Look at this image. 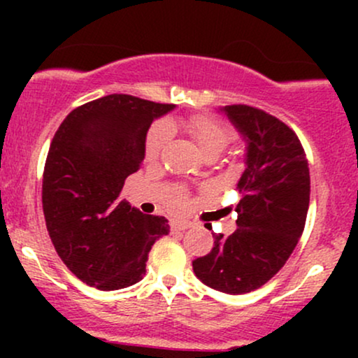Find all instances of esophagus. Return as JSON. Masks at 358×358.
I'll use <instances>...</instances> for the list:
<instances>
[{"label": "esophagus", "instance_id": "esophagus-1", "mask_svg": "<svg viewBox=\"0 0 358 358\" xmlns=\"http://www.w3.org/2000/svg\"><path fill=\"white\" fill-rule=\"evenodd\" d=\"M170 227H171V232H183V231H187L188 227H190V224H188V222L175 220V222H171Z\"/></svg>", "mask_w": 358, "mask_h": 358}]
</instances>
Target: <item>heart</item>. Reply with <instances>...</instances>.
Returning a JSON list of instances; mask_svg holds the SVG:
<instances>
[{"label": "heart", "instance_id": "1", "mask_svg": "<svg viewBox=\"0 0 358 358\" xmlns=\"http://www.w3.org/2000/svg\"><path fill=\"white\" fill-rule=\"evenodd\" d=\"M182 126L207 158H217L236 138V133L231 126L225 124L220 119L207 116V114H196V116L183 119ZM170 138L171 126L168 121H156L150 127L145 141V158L148 163L158 162ZM168 203L175 210H180L185 205V193L182 190L175 192Z\"/></svg>", "mask_w": 358, "mask_h": 358}]
</instances>
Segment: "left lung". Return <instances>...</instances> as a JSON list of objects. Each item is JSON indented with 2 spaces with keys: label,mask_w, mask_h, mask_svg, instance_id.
<instances>
[{
  "label": "left lung",
  "mask_w": 358,
  "mask_h": 358,
  "mask_svg": "<svg viewBox=\"0 0 358 358\" xmlns=\"http://www.w3.org/2000/svg\"><path fill=\"white\" fill-rule=\"evenodd\" d=\"M248 143L237 188V231L213 234V248L193 261L195 276L213 289L244 294L278 273L296 248L310 205V168L293 129L262 109L222 108Z\"/></svg>",
  "instance_id": "left-lung-1"
}]
</instances>
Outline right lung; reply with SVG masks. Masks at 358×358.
<instances>
[{
  "label": "right lung",
  "mask_w": 358,
  "mask_h": 358,
  "mask_svg": "<svg viewBox=\"0 0 358 358\" xmlns=\"http://www.w3.org/2000/svg\"><path fill=\"white\" fill-rule=\"evenodd\" d=\"M173 104L110 94L76 108L48 150L42 203L47 231L64 264L101 291L136 285L151 245L168 236L165 217L121 200L124 180L145 159L146 133Z\"/></svg>",
  "instance_id": "1"
}]
</instances>
